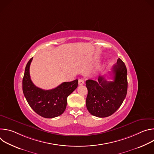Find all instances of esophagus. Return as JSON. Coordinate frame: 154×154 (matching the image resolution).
Wrapping results in <instances>:
<instances>
[{
  "mask_svg": "<svg viewBox=\"0 0 154 154\" xmlns=\"http://www.w3.org/2000/svg\"><path fill=\"white\" fill-rule=\"evenodd\" d=\"M84 84V80L82 79H80L79 80V85H82Z\"/></svg>",
  "mask_w": 154,
  "mask_h": 154,
  "instance_id": "1",
  "label": "esophagus"
}]
</instances>
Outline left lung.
Here are the masks:
<instances>
[{
    "label": "left lung",
    "mask_w": 154,
    "mask_h": 154,
    "mask_svg": "<svg viewBox=\"0 0 154 154\" xmlns=\"http://www.w3.org/2000/svg\"><path fill=\"white\" fill-rule=\"evenodd\" d=\"M113 81H107L99 75L98 82L86 81L88 95L86 105L93 116L105 118L113 115L121 106L127 91V68L121 59L118 58L112 69Z\"/></svg>",
    "instance_id": "obj_1"
}]
</instances>
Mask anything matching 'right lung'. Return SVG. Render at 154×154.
<instances>
[{
    "label": "right lung",
    "mask_w": 154,
    "mask_h": 154,
    "mask_svg": "<svg viewBox=\"0 0 154 154\" xmlns=\"http://www.w3.org/2000/svg\"><path fill=\"white\" fill-rule=\"evenodd\" d=\"M33 58L28 61L23 80L24 95L30 106L39 116L46 118L57 117L64 112L67 105V97L78 86V80L63 82L57 88L45 90L36 86L30 76V66Z\"/></svg>",
    "instance_id": "obj_1"
}]
</instances>
